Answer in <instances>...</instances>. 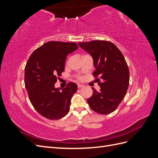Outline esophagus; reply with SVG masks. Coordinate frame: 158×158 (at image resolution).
Instances as JSON below:
<instances>
[{"label": "esophagus", "instance_id": "esophagus-1", "mask_svg": "<svg viewBox=\"0 0 158 158\" xmlns=\"http://www.w3.org/2000/svg\"><path fill=\"white\" fill-rule=\"evenodd\" d=\"M77 85H78V88H82V87H83V85H82V84H77Z\"/></svg>", "mask_w": 158, "mask_h": 158}]
</instances>
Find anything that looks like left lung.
Segmentation results:
<instances>
[{
  "mask_svg": "<svg viewBox=\"0 0 158 158\" xmlns=\"http://www.w3.org/2000/svg\"><path fill=\"white\" fill-rule=\"evenodd\" d=\"M78 44L92 56L95 68L93 76L101 88L99 92L92 88L93 95L87 100L89 106L98 113H111L121 103L128 88L130 74L125 57L108 41L94 40Z\"/></svg>",
  "mask_w": 158,
  "mask_h": 158,
  "instance_id": "obj_1",
  "label": "left lung"
}]
</instances>
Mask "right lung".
Returning a JSON list of instances; mask_svg holds the SVG:
<instances>
[{
  "mask_svg": "<svg viewBox=\"0 0 158 158\" xmlns=\"http://www.w3.org/2000/svg\"><path fill=\"white\" fill-rule=\"evenodd\" d=\"M78 48L73 42H47L33 51L27 62L25 87L32 106L45 118L56 120L69 111L77 85L69 82L60 90L55 84L64 70L66 56Z\"/></svg>",
  "mask_w": 158,
  "mask_h": 158,
  "instance_id": "1",
  "label": "right lung"
}]
</instances>
